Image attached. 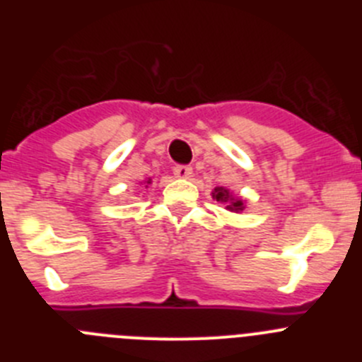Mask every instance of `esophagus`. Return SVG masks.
Here are the masks:
<instances>
[{
	"instance_id": "34e87169",
	"label": "esophagus",
	"mask_w": 362,
	"mask_h": 362,
	"mask_svg": "<svg viewBox=\"0 0 362 362\" xmlns=\"http://www.w3.org/2000/svg\"><path fill=\"white\" fill-rule=\"evenodd\" d=\"M174 175L179 179H188L192 175V166L190 165H175Z\"/></svg>"
}]
</instances>
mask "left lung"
<instances>
[{
  "label": "left lung",
  "instance_id": "left-lung-1",
  "mask_svg": "<svg viewBox=\"0 0 362 362\" xmlns=\"http://www.w3.org/2000/svg\"><path fill=\"white\" fill-rule=\"evenodd\" d=\"M214 197H216L217 201H221V203H228V204H226V209H228L230 212H241V210L245 209L243 201L241 199H233V197L230 196V192L226 190V188H223V187L214 188Z\"/></svg>",
  "mask_w": 362,
  "mask_h": 362
}]
</instances>
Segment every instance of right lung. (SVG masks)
I'll return each instance as SVG.
<instances>
[{"label":"right lung","mask_w":362,"mask_h":362,"mask_svg":"<svg viewBox=\"0 0 362 362\" xmlns=\"http://www.w3.org/2000/svg\"><path fill=\"white\" fill-rule=\"evenodd\" d=\"M148 183H150V181H148Z\"/></svg>","instance_id":"right-lung-1"}]
</instances>
